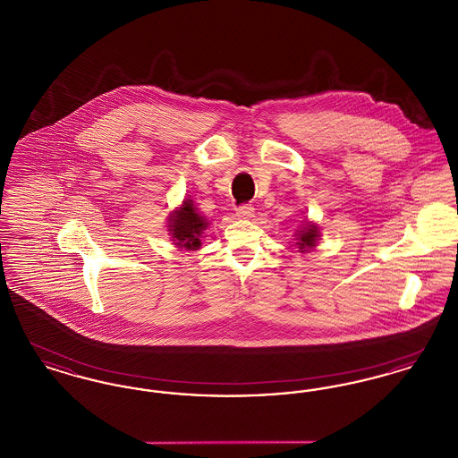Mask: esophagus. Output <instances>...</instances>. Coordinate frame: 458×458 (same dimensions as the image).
Listing matches in <instances>:
<instances>
[{"label": "esophagus", "mask_w": 458, "mask_h": 458, "mask_svg": "<svg viewBox=\"0 0 458 458\" xmlns=\"http://www.w3.org/2000/svg\"><path fill=\"white\" fill-rule=\"evenodd\" d=\"M237 216L242 219H249L254 216V208L250 204H242L237 209Z\"/></svg>", "instance_id": "1"}]
</instances>
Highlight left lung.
Segmentation results:
<instances>
[{
    "label": "left lung",
    "mask_w": 458,
    "mask_h": 458,
    "mask_svg": "<svg viewBox=\"0 0 458 458\" xmlns=\"http://www.w3.org/2000/svg\"><path fill=\"white\" fill-rule=\"evenodd\" d=\"M316 240H318V228H316L314 225H309L305 230H302V232L299 233L297 245H299L301 252H304L307 249L316 247Z\"/></svg>",
    "instance_id": "8db88e82"
}]
</instances>
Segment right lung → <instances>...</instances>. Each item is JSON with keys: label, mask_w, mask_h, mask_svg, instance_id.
Here are the masks:
<instances>
[{"label": "right lung", "mask_w": 458, "mask_h": 458, "mask_svg": "<svg viewBox=\"0 0 458 458\" xmlns=\"http://www.w3.org/2000/svg\"><path fill=\"white\" fill-rule=\"evenodd\" d=\"M208 223L194 209L192 200H183V206L174 211V218L170 219V232L176 240V245L196 250L200 247V235L206 230Z\"/></svg>", "instance_id": "1"}]
</instances>
